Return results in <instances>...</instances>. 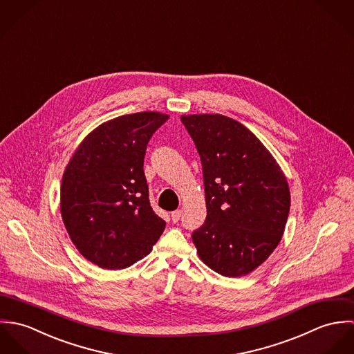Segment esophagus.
Instances as JSON below:
<instances>
[{
	"label": "esophagus",
	"instance_id": "34e87169",
	"mask_svg": "<svg viewBox=\"0 0 354 354\" xmlns=\"http://www.w3.org/2000/svg\"><path fill=\"white\" fill-rule=\"evenodd\" d=\"M180 218H181V211H180V209H176V211L171 212V221H173L174 223L178 222Z\"/></svg>",
	"mask_w": 354,
	"mask_h": 354
}]
</instances>
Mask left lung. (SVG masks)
Masks as SVG:
<instances>
[{
  "instance_id": "8db88e82",
  "label": "left lung",
  "mask_w": 354,
  "mask_h": 354,
  "mask_svg": "<svg viewBox=\"0 0 354 354\" xmlns=\"http://www.w3.org/2000/svg\"><path fill=\"white\" fill-rule=\"evenodd\" d=\"M201 155L207 216L192 233L215 272H252L279 244L290 209L286 177L241 122L222 114L181 115Z\"/></svg>"
}]
</instances>
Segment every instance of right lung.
I'll list each match as a JSON object with an SVG mask.
<instances>
[{"label": "right lung", "mask_w": 354, "mask_h": 354, "mask_svg": "<svg viewBox=\"0 0 354 354\" xmlns=\"http://www.w3.org/2000/svg\"><path fill=\"white\" fill-rule=\"evenodd\" d=\"M167 114L142 111L103 122L77 147L61 183L66 232L87 260L106 270L151 252L166 222L150 205L143 165L147 145Z\"/></svg>", "instance_id": "add662e5"}]
</instances>
